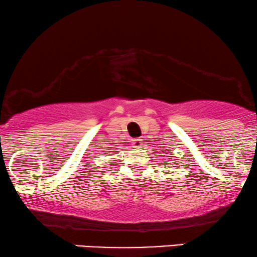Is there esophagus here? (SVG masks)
I'll use <instances>...</instances> for the list:
<instances>
[{
	"instance_id": "34e87169",
	"label": "esophagus",
	"mask_w": 257,
	"mask_h": 257,
	"mask_svg": "<svg viewBox=\"0 0 257 257\" xmlns=\"http://www.w3.org/2000/svg\"><path fill=\"white\" fill-rule=\"evenodd\" d=\"M141 145H142L141 139H134V140H133V147L139 148V147H141Z\"/></svg>"
}]
</instances>
